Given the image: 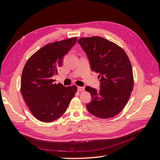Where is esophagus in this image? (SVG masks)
<instances>
[{
    "instance_id": "esophagus-1",
    "label": "esophagus",
    "mask_w": 160,
    "mask_h": 160,
    "mask_svg": "<svg viewBox=\"0 0 160 160\" xmlns=\"http://www.w3.org/2000/svg\"><path fill=\"white\" fill-rule=\"evenodd\" d=\"M77 90L79 91H83L85 90L84 87H77Z\"/></svg>"
}]
</instances>
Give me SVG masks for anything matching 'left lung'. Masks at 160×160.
<instances>
[{
	"mask_svg": "<svg viewBox=\"0 0 160 160\" xmlns=\"http://www.w3.org/2000/svg\"><path fill=\"white\" fill-rule=\"evenodd\" d=\"M77 42L86 52L91 71L98 72L101 78L99 91L85 88L91 95L87 109L98 118H113L123 110L133 90V71L129 57L118 45L101 37H83Z\"/></svg>",
	"mask_w": 160,
	"mask_h": 160,
	"instance_id": "8db88e82",
	"label": "left lung"
}]
</instances>
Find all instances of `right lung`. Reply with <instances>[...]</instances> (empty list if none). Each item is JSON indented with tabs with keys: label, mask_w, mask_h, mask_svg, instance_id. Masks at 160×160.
Wrapping results in <instances>:
<instances>
[{
	"label": "right lung",
	"mask_w": 160,
	"mask_h": 160,
	"mask_svg": "<svg viewBox=\"0 0 160 160\" xmlns=\"http://www.w3.org/2000/svg\"><path fill=\"white\" fill-rule=\"evenodd\" d=\"M77 37L55 41L42 47L28 59L22 70L21 92L35 117L51 122L64 114L77 92V86L64 87L52 79L58 74L63 57Z\"/></svg>",
	"instance_id": "right-lung-1"
}]
</instances>
